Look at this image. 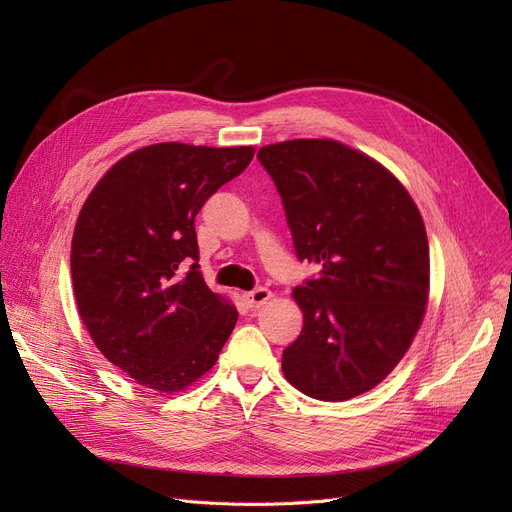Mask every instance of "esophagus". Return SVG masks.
<instances>
[{
  "label": "esophagus",
  "mask_w": 512,
  "mask_h": 512,
  "mask_svg": "<svg viewBox=\"0 0 512 512\" xmlns=\"http://www.w3.org/2000/svg\"><path fill=\"white\" fill-rule=\"evenodd\" d=\"M270 299H272V290H267V288H255V290H251V292H245V301H247L249 307H253V309L263 307Z\"/></svg>",
  "instance_id": "34e87169"
}]
</instances>
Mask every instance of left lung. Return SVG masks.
<instances>
[{
    "label": "left lung",
    "mask_w": 512,
    "mask_h": 512,
    "mask_svg": "<svg viewBox=\"0 0 512 512\" xmlns=\"http://www.w3.org/2000/svg\"><path fill=\"white\" fill-rule=\"evenodd\" d=\"M294 251L319 276L292 290L301 336L282 353L286 380L317 400L378 386L405 357L429 290V247L407 188L369 155L330 139L259 149Z\"/></svg>",
    "instance_id": "1"
}]
</instances>
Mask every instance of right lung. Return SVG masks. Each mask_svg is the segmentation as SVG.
<instances>
[{
  "label": "right lung",
  "instance_id": "1",
  "mask_svg": "<svg viewBox=\"0 0 512 512\" xmlns=\"http://www.w3.org/2000/svg\"><path fill=\"white\" fill-rule=\"evenodd\" d=\"M253 147L157 143L122 157L78 213L70 270L78 315L103 357L157 392L205 375L238 311L199 270L195 218Z\"/></svg>",
  "mask_w": 512,
  "mask_h": 512
}]
</instances>
